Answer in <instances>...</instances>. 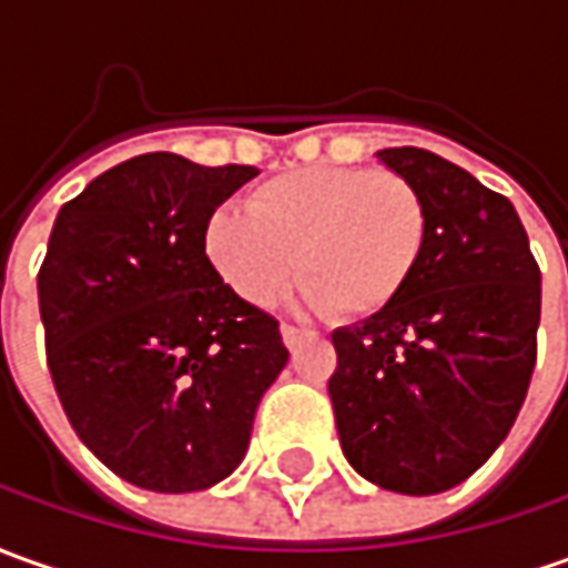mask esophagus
<instances>
[{"mask_svg": "<svg viewBox=\"0 0 568 568\" xmlns=\"http://www.w3.org/2000/svg\"><path fill=\"white\" fill-rule=\"evenodd\" d=\"M280 333H283L285 348H295L301 338L307 335V329H298V326H292V323H283V326H280Z\"/></svg>", "mask_w": 568, "mask_h": 568, "instance_id": "esophagus-1", "label": "esophagus"}]
</instances>
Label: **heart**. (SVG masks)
Returning <instances> with one entry per match:
<instances>
[{
  "label": "heart",
  "instance_id": "obj_1",
  "mask_svg": "<svg viewBox=\"0 0 568 568\" xmlns=\"http://www.w3.org/2000/svg\"><path fill=\"white\" fill-rule=\"evenodd\" d=\"M429 235V202L404 173L307 164L257 183L245 211L214 207L202 252L220 283L252 307L276 304L298 270L311 307L366 320L407 295Z\"/></svg>",
  "mask_w": 568,
  "mask_h": 568
}]
</instances>
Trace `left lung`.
<instances>
[{
    "instance_id": "left-lung-1",
    "label": "left lung",
    "mask_w": 568,
    "mask_h": 568,
    "mask_svg": "<svg viewBox=\"0 0 568 568\" xmlns=\"http://www.w3.org/2000/svg\"><path fill=\"white\" fill-rule=\"evenodd\" d=\"M376 158L426 195L429 252L395 307L333 333L335 429L366 481L438 495L473 476L519 416L541 270L510 199L426 149Z\"/></svg>"
}]
</instances>
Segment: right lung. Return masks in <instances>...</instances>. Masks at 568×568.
<instances>
[{"label":"right lung","instance_id":"add662e5","mask_svg":"<svg viewBox=\"0 0 568 568\" xmlns=\"http://www.w3.org/2000/svg\"><path fill=\"white\" fill-rule=\"evenodd\" d=\"M257 176L130 158L58 211L37 276L45 361L80 442L123 481L186 495L242 463L283 373L280 323L204 261L207 214Z\"/></svg>","mask_w":568,"mask_h":568}]
</instances>
